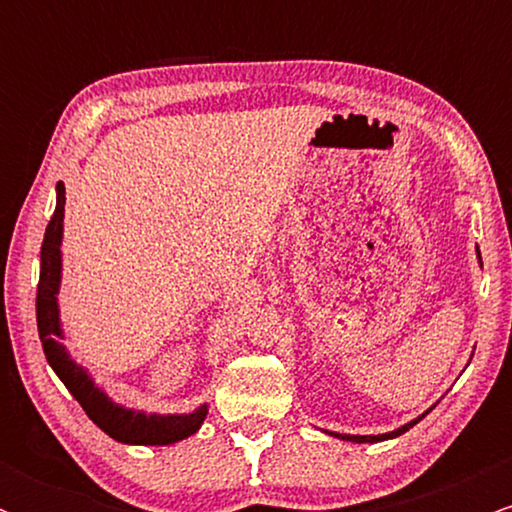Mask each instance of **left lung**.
<instances>
[{
	"label": "left lung",
	"mask_w": 512,
	"mask_h": 512,
	"mask_svg": "<svg viewBox=\"0 0 512 512\" xmlns=\"http://www.w3.org/2000/svg\"><path fill=\"white\" fill-rule=\"evenodd\" d=\"M477 260H479V264H481V252H479V248H477ZM469 361H472V358H469ZM438 404V402H436ZM436 404H433V407H436ZM433 407H428L424 414H419L416 416V419H411L409 424H404V426H399V428H395V431H387V433H378V436H351V433H334V431H325V433H330V436H334V438H339V440H349V443H383V440H390V438H397V436H402V433H407L411 426H416L419 424L421 419H424V416L428 414V411H431Z\"/></svg>",
	"instance_id": "left-lung-1"
}]
</instances>
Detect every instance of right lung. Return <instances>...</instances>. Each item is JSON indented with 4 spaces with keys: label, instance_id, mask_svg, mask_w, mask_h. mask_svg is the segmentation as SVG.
I'll return each instance as SVG.
<instances>
[{
    "label": "right lung",
    "instance_id": "obj_1",
    "mask_svg": "<svg viewBox=\"0 0 512 512\" xmlns=\"http://www.w3.org/2000/svg\"><path fill=\"white\" fill-rule=\"evenodd\" d=\"M62 236H64V182H57L55 214L45 228L43 248H40V281L38 298H35V315H38V334L43 342L45 358L64 387L72 392L76 402L84 407L88 419L117 443L125 445H173L178 440L195 436L199 426L209 414V404H199L190 414H149L142 409H129L115 402L96 380L88 368L76 363L67 346L62 344L64 330L60 317L62 284Z\"/></svg>",
    "mask_w": 512,
    "mask_h": 512
}]
</instances>
